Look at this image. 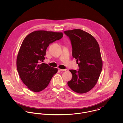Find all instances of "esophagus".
<instances>
[{"label":"esophagus","mask_w":123,"mask_h":123,"mask_svg":"<svg viewBox=\"0 0 123 123\" xmlns=\"http://www.w3.org/2000/svg\"><path fill=\"white\" fill-rule=\"evenodd\" d=\"M59 70H60V71H61V72H64V71H67L66 69H59Z\"/></svg>","instance_id":"1"}]
</instances>
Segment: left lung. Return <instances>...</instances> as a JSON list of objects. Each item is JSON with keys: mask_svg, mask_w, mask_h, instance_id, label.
<instances>
[{"mask_svg": "<svg viewBox=\"0 0 123 123\" xmlns=\"http://www.w3.org/2000/svg\"><path fill=\"white\" fill-rule=\"evenodd\" d=\"M64 33L71 41L73 56L79 66L78 71L69 70L73 77L68 85L75 92L86 93L95 86L102 71L99 44L92 34L80 29L65 31Z\"/></svg>", "mask_w": 123, "mask_h": 123, "instance_id": "left-lung-1", "label": "left lung"}]
</instances>
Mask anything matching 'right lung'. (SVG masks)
<instances>
[{"label": "right lung", "instance_id": "right-lung-1", "mask_svg": "<svg viewBox=\"0 0 123 123\" xmlns=\"http://www.w3.org/2000/svg\"><path fill=\"white\" fill-rule=\"evenodd\" d=\"M63 36L61 32L40 30L30 33L23 40L17 55L16 67L22 81L32 92L44 90L57 73V68L41 62L49 45Z\"/></svg>", "mask_w": 123, "mask_h": 123}]
</instances>
